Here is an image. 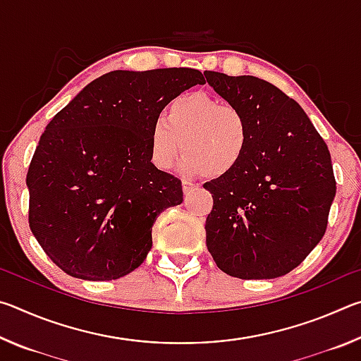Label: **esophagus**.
I'll return each mask as SVG.
<instances>
[{
    "mask_svg": "<svg viewBox=\"0 0 361 361\" xmlns=\"http://www.w3.org/2000/svg\"><path fill=\"white\" fill-rule=\"evenodd\" d=\"M195 188H197V186H195L194 183L188 181V180H183V191H185V194H191Z\"/></svg>",
    "mask_w": 361,
    "mask_h": 361,
    "instance_id": "34e87169",
    "label": "esophagus"
}]
</instances>
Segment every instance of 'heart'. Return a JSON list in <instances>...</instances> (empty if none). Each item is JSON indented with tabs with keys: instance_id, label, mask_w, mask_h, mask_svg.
<instances>
[{
	"instance_id": "b5f03b06",
	"label": "heart",
	"mask_w": 361,
	"mask_h": 361,
	"mask_svg": "<svg viewBox=\"0 0 361 361\" xmlns=\"http://www.w3.org/2000/svg\"><path fill=\"white\" fill-rule=\"evenodd\" d=\"M250 146L247 116L231 103L207 92L175 97L149 129L151 161L170 170L183 152L186 173L204 172L209 178L229 175L239 167Z\"/></svg>"
}]
</instances>
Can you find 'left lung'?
I'll return each mask as SVG.
<instances>
[{"instance_id":"1","label":"left lung","mask_w":361,"mask_h":361,"mask_svg":"<svg viewBox=\"0 0 361 361\" xmlns=\"http://www.w3.org/2000/svg\"><path fill=\"white\" fill-rule=\"evenodd\" d=\"M204 75L250 126L239 167L204 185L213 197L207 247L232 277H282L325 235L336 194L328 146L304 109L274 84L218 71Z\"/></svg>"}]
</instances>
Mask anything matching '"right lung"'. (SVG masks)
Wrapping results in <instances>:
<instances>
[{
    "label": "right lung",
    "mask_w": 361,
    "mask_h": 361,
    "mask_svg": "<svg viewBox=\"0 0 361 361\" xmlns=\"http://www.w3.org/2000/svg\"><path fill=\"white\" fill-rule=\"evenodd\" d=\"M195 84L192 68L116 70L47 124L27 173L28 223L68 276L116 280L145 261L157 216L183 202L181 180L151 162V124Z\"/></svg>",
    "instance_id": "obj_1"
}]
</instances>
